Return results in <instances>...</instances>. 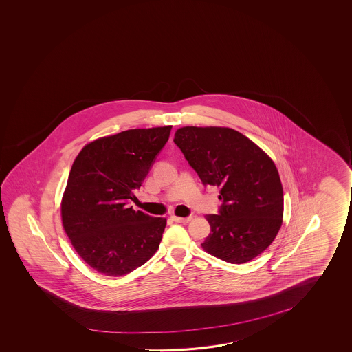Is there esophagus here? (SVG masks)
I'll return each instance as SVG.
<instances>
[{
	"mask_svg": "<svg viewBox=\"0 0 352 352\" xmlns=\"http://www.w3.org/2000/svg\"><path fill=\"white\" fill-rule=\"evenodd\" d=\"M172 219H173L174 222H178V223H189L191 219H192V216H189V217H178V216H172Z\"/></svg>",
	"mask_w": 352,
	"mask_h": 352,
	"instance_id": "34e87169",
	"label": "esophagus"
}]
</instances>
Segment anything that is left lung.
I'll use <instances>...</instances> for the list:
<instances>
[{
    "label": "left lung",
    "instance_id": "obj_1",
    "mask_svg": "<svg viewBox=\"0 0 352 352\" xmlns=\"http://www.w3.org/2000/svg\"><path fill=\"white\" fill-rule=\"evenodd\" d=\"M205 185L219 188V214L201 247L231 264H244L263 253L281 228L283 189L270 157L243 133L230 127L185 126L174 135Z\"/></svg>",
    "mask_w": 352,
    "mask_h": 352
}]
</instances>
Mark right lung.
<instances>
[{
    "mask_svg": "<svg viewBox=\"0 0 352 352\" xmlns=\"http://www.w3.org/2000/svg\"><path fill=\"white\" fill-rule=\"evenodd\" d=\"M172 126L131 129L87 144L76 157L61 200L65 233L87 265L122 276L160 248L167 219L129 208Z\"/></svg>",
    "mask_w": 352,
    "mask_h": 352,
    "instance_id": "right-lung-1",
    "label": "right lung"
}]
</instances>
